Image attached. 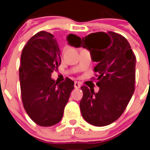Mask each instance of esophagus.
Returning a JSON list of instances; mask_svg holds the SVG:
<instances>
[{
  "instance_id": "34e87169",
  "label": "esophagus",
  "mask_w": 150,
  "mask_h": 150,
  "mask_svg": "<svg viewBox=\"0 0 150 150\" xmlns=\"http://www.w3.org/2000/svg\"><path fill=\"white\" fill-rule=\"evenodd\" d=\"M74 86H75V88H79L81 87V84L78 82H77V81H75V83H74Z\"/></svg>"
}]
</instances>
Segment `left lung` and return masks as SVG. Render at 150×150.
I'll use <instances>...</instances> for the list:
<instances>
[{"label": "left lung", "instance_id": "8db88e82", "mask_svg": "<svg viewBox=\"0 0 150 150\" xmlns=\"http://www.w3.org/2000/svg\"><path fill=\"white\" fill-rule=\"evenodd\" d=\"M72 45L88 49L98 63L93 69L98 93L81 86L83 117L96 126L110 125L121 116L135 90V54L125 38L112 31L91 33Z\"/></svg>", "mask_w": 150, "mask_h": 150}]
</instances>
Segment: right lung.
Masks as SVG:
<instances>
[{"label": "right lung", "instance_id": "add662e5", "mask_svg": "<svg viewBox=\"0 0 150 150\" xmlns=\"http://www.w3.org/2000/svg\"><path fill=\"white\" fill-rule=\"evenodd\" d=\"M70 40L80 37L70 34ZM61 63L60 50L54 36L40 31L24 46L19 67L21 96L24 108L33 122L51 126L62 120L74 82L66 78L58 83L51 74Z\"/></svg>", "mask_w": 150, "mask_h": 150}]
</instances>
